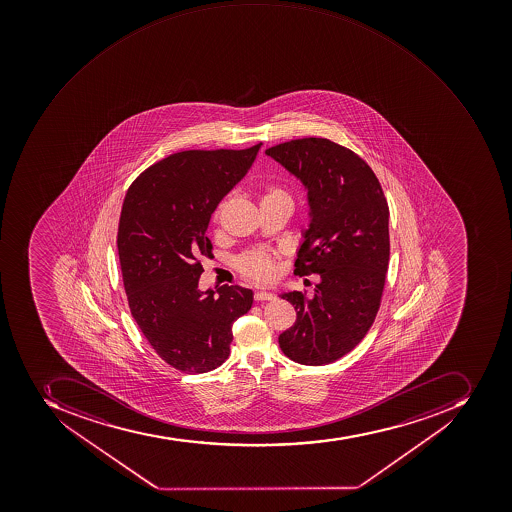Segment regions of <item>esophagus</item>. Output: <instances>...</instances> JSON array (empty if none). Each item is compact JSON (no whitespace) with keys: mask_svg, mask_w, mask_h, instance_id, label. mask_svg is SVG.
<instances>
[{"mask_svg":"<svg viewBox=\"0 0 512 512\" xmlns=\"http://www.w3.org/2000/svg\"><path fill=\"white\" fill-rule=\"evenodd\" d=\"M254 298L255 302H268V300H274L276 295L266 292V290H260V292H255Z\"/></svg>","mask_w":512,"mask_h":512,"instance_id":"obj_1","label":"esophagus"}]
</instances>
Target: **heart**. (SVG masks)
<instances>
[{"mask_svg": "<svg viewBox=\"0 0 512 512\" xmlns=\"http://www.w3.org/2000/svg\"><path fill=\"white\" fill-rule=\"evenodd\" d=\"M268 199H289V195L281 185L271 183L266 187L265 196H263V201H268ZM222 207L223 204H220L214 212L215 223L220 218ZM276 262H278V254L273 250L255 249L239 255L236 258V268L244 278L250 279V281L270 282L276 276Z\"/></svg>", "mask_w": 512, "mask_h": 512, "instance_id": "b5f03b06", "label": "heart"}]
</instances>
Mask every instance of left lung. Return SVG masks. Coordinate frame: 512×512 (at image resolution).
Instances as JSON below:
<instances>
[{"label": "left lung", "instance_id": "8db88e82", "mask_svg": "<svg viewBox=\"0 0 512 512\" xmlns=\"http://www.w3.org/2000/svg\"><path fill=\"white\" fill-rule=\"evenodd\" d=\"M265 153L308 190L311 223L295 274L321 276L313 298L281 295L297 321L279 346L298 364H330L353 351L377 317L389 263L388 201L369 164L332 140H290Z\"/></svg>", "mask_w": 512, "mask_h": 512}]
</instances>
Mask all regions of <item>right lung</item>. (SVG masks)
Returning <instances> with one entry per match:
<instances>
[{
  "instance_id": "add662e5",
  "label": "right lung",
  "mask_w": 512,
  "mask_h": 512,
  "mask_svg": "<svg viewBox=\"0 0 512 512\" xmlns=\"http://www.w3.org/2000/svg\"><path fill=\"white\" fill-rule=\"evenodd\" d=\"M262 143L246 150H188L132 182L118 226L119 265L132 317L164 362L183 373L217 369L230 356L233 322L254 294L239 286L201 292L212 255L210 215L247 174Z\"/></svg>"
}]
</instances>
